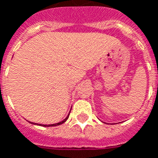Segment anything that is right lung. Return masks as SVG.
Instances as JSON below:
<instances>
[{
	"mask_svg": "<svg viewBox=\"0 0 158 158\" xmlns=\"http://www.w3.org/2000/svg\"><path fill=\"white\" fill-rule=\"evenodd\" d=\"M69 115H68L67 117H66V118H65V119H64V121H60V122H58V123L52 124V125H41V124H39V126H43V127H56V126H59V125H61V124L64 123V122H65V121H67V120H68V118H69ZM31 124H33V123H32V122H31ZM37 125H38V124H37Z\"/></svg>",
	"mask_w": 158,
	"mask_h": 158,
	"instance_id": "right-lung-1",
	"label": "right lung"
}]
</instances>
